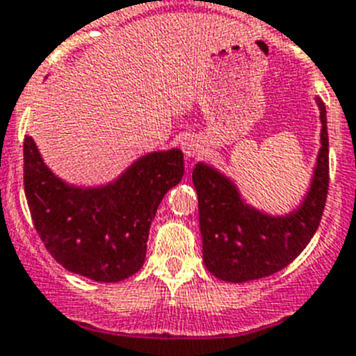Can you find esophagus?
<instances>
[{
	"mask_svg": "<svg viewBox=\"0 0 356 356\" xmlns=\"http://www.w3.org/2000/svg\"><path fill=\"white\" fill-rule=\"evenodd\" d=\"M182 151H184V156L188 159L198 158L205 152V145L200 138H188V140L182 144Z\"/></svg>",
	"mask_w": 356,
	"mask_h": 356,
	"instance_id": "obj_1",
	"label": "esophagus"
}]
</instances>
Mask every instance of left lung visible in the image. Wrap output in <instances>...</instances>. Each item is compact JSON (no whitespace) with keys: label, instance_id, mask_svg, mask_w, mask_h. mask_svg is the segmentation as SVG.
I'll list each match as a JSON object with an SVG mask.
<instances>
[{"label":"left lung","instance_id":"obj_1","mask_svg":"<svg viewBox=\"0 0 356 356\" xmlns=\"http://www.w3.org/2000/svg\"><path fill=\"white\" fill-rule=\"evenodd\" d=\"M314 99L321 121L320 151L305 197L286 214L253 207L228 175L204 161L195 165L204 264L221 281L245 283L283 270L316 234L328 193V133L325 103Z\"/></svg>","mask_w":356,"mask_h":356}]
</instances>
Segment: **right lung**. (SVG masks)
<instances>
[{
    "label": "right lung",
    "instance_id": "1",
    "mask_svg": "<svg viewBox=\"0 0 356 356\" xmlns=\"http://www.w3.org/2000/svg\"><path fill=\"white\" fill-rule=\"evenodd\" d=\"M182 175V151L168 149L140 156L107 184H68L24 138V191L40 238L66 270L98 283L140 270L158 205Z\"/></svg>",
    "mask_w": 356,
    "mask_h": 356
}]
</instances>
